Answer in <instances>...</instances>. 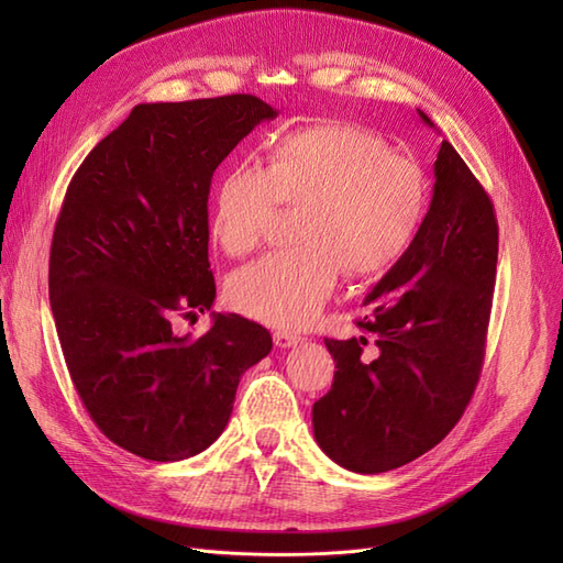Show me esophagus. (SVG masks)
I'll use <instances>...</instances> for the list:
<instances>
[{
	"label": "esophagus",
	"instance_id": "obj_1",
	"mask_svg": "<svg viewBox=\"0 0 563 563\" xmlns=\"http://www.w3.org/2000/svg\"><path fill=\"white\" fill-rule=\"evenodd\" d=\"M298 343H302V338L296 335V333H288V331H277V333H275V345L282 347V350L296 347Z\"/></svg>",
	"mask_w": 563,
	"mask_h": 563
}]
</instances>
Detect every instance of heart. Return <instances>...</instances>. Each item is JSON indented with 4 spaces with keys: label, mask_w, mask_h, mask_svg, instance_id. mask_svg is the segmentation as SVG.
<instances>
[{
    "label": "heart",
    "mask_w": 563,
    "mask_h": 563,
    "mask_svg": "<svg viewBox=\"0 0 563 563\" xmlns=\"http://www.w3.org/2000/svg\"><path fill=\"white\" fill-rule=\"evenodd\" d=\"M279 207H300V244L236 269L225 294L251 319L305 329L327 308L343 269L368 277L401 258L422 223L428 183L376 133L317 124L279 139L265 168L228 166L211 192L209 232L240 258L261 246Z\"/></svg>",
    "instance_id": "obj_1"
}]
</instances>
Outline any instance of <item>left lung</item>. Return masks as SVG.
<instances>
[{
  "label": "left lung",
  "mask_w": 563,
  "mask_h": 563,
  "mask_svg": "<svg viewBox=\"0 0 563 563\" xmlns=\"http://www.w3.org/2000/svg\"><path fill=\"white\" fill-rule=\"evenodd\" d=\"M496 263L493 203L455 147L441 141L430 211L364 298L368 314L356 327L373 335L371 350L366 335L323 340L338 371L312 406V428L333 463L387 472L453 430L482 373Z\"/></svg>",
  "instance_id": "1"
}]
</instances>
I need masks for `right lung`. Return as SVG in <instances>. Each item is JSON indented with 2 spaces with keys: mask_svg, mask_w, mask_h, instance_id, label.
<instances>
[{
  "mask_svg": "<svg viewBox=\"0 0 563 563\" xmlns=\"http://www.w3.org/2000/svg\"><path fill=\"white\" fill-rule=\"evenodd\" d=\"M277 110L249 93L141 103L81 162L48 258V300L77 395L112 444L157 463L209 449L272 335L211 310L209 190L218 164Z\"/></svg>",
  "mask_w": 563,
  "mask_h": 563,
  "instance_id": "add662e5",
  "label": "right lung"
}]
</instances>
